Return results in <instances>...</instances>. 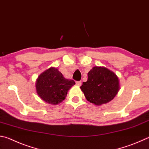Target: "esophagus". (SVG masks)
I'll list each match as a JSON object with an SVG mask.
<instances>
[{
    "instance_id": "obj_1",
    "label": "esophagus",
    "mask_w": 149,
    "mask_h": 149,
    "mask_svg": "<svg viewBox=\"0 0 149 149\" xmlns=\"http://www.w3.org/2000/svg\"><path fill=\"white\" fill-rule=\"evenodd\" d=\"M82 84V82L81 81H77L76 82V85L78 86H80Z\"/></svg>"
}]
</instances>
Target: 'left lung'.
<instances>
[{
  "mask_svg": "<svg viewBox=\"0 0 149 149\" xmlns=\"http://www.w3.org/2000/svg\"><path fill=\"white\" fill-rule=\"evenodd\" d=\"M80 88L86 99L96 105L111 101L120 89L119 79L111 70L104 66H94L88 73V79Z\"/></svg>",
  "mask_w": 149,
  "mask_h": 149,
  "instance_id": "left-lung-1",
  "label": "left lung"
}]
</instances>
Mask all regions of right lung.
<instances>
[{
    "label": "right lung",
    "mask_w": 149,
    "mask_h": 149,
    "mask_svg": "<svg viewBox=\"0 0 149 149\" xmlns=\"http://www.w3.org/2000/svg\"><path fill=\"white\" fill-rule=\"evenodd\" d=\"M35 85L40 98L49 104L57 105L66 98L68 92L75 83L64 77L56 68L51 67L40 74Z\"/></svg>",
    "instance_id": "1"
}]
</instances>
